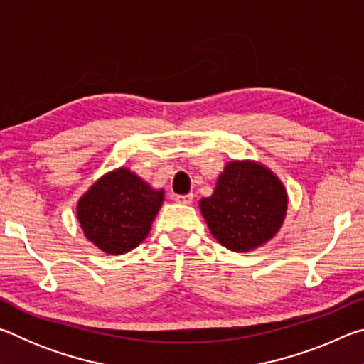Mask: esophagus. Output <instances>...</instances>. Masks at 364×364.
<instances>
[{
  "label": "esophagus",
  "mask_w": 364,
  "mask_h": 364,
  "mask_svg": "<svg viewBox=\"0 0 364 364\" xmlns=\"http://www.w3.org/2000/svg\"><path fill=\"white\" fill-rule=\"evenodd\" d=\"M193 199H194V194H176L175 196V200L176 202H180V204H191V202H193Z\"/></svg>",
  "instance_id": "obj_1"
}]
</instances>
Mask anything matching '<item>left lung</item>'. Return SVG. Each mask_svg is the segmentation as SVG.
<instances>
[{
  "label": "left lung",
  "mask_w": 364,
  "mask_h": 364,
  "mask_svg": "<svg viewBox=\"0 0 364 364\" xmlns=\"http://www.w3.org/2000/svg\"><path fill=\"white\" fill-rule=\"evenodd\" d=\"M200 212L217 241L234 252H249L279 231L287 194L271 171L255 162H230Z\"/></svg>",
  "instance_id": "8db88e82"
}]
</instances>
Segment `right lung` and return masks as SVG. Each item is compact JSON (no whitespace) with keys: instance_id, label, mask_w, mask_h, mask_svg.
Returning a JSON list of instances; mask_svg holds the SVG:
<instances>
[{"instance_id":"obj_1","label":"right lung","mask_w":364,"mask_h":364,"mask_svg":"<svg viewBox=\"0 0 364 364\" xmlns=\"http://www.w3.org/2000/svg\"><path fill=\"white\" fill-rule=\"evenodd\" d=\"M164 200L128 168L104 175L80 199L77 217L88 241L110 255L130 252L144 241Z\"/></svg>"}]
</instances>
